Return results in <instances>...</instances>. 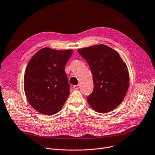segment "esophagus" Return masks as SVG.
Here are the masks:
<instances>
[{
  "label": "esophagus",
  "instance_id": "1",
  "mask_svg": "<svg viewBox=\"0 0 155 155\" xmlns=\"http://www.w3.org/2000/svg\"><path fill=\"white\" fill-rule=\"evenodd\" d=\"M74 90H78L79 89V88L80 87V85L79 84H78V85H74Z\"/></svg>",
  "mask_w": 155,
  "mask_h": 155
}]
</instances>
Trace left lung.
<instances>
[{
  "instance_id": "obj_1",
  "label": "left lung",
  "mask_w": 155,
  "mask_h": 155,
  "mask_svg": "<svg viewBox=\"0 0 155 155\" xmlns=\"http://www.w3.org/2000/svg\"><path fill=\"white\" fill-rule=\"evenodd\" d=\"M93 74L94 90L87 97L94 111L107 113L123 101L128 91L129 75L126 64L117 51L104 44L79 48Z\"/></svg>"
}]
</instances>
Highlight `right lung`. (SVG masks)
I'll return each mask as SVG.
<instances>
[{"mask_svg":"<svg viewBox=\"0 0 155 155\" xmlns=\"http://www.w3.org/2000/svg\"><path fill=\"white\" fill-rule=\"evenodd\" d=\"M73 50L45 47L29 61L24 76V90L30 105L46 115L58 113L69 97V84L65 65Z\"/></svg>","mask_w":155,"mask_h":155,"instance_id":"add662e5","label":"right lung"}]
</instances>
